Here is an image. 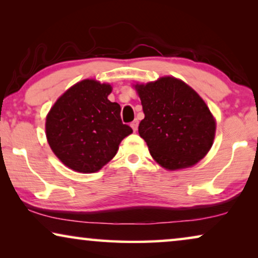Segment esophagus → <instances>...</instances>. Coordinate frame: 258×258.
I'll list each match as a JSON object with an SVG mask.
<instances>
[{
  "mask_svg": "<svg viewBox=\"0 0 258 258\" xmlns=\"http://www.w3.org/2000/svg\"><path fill=\"white\" fill-rule=\"evenodd\" d=\"M130 126H132L134 132H136L137 126H139V121H137V119H134V121H133L132 123H130Z\"/></svg>",
  "mask_w": 258,
  "mask_h": 258,
  "instance_id": "esophagus-1",
  "label": "esophagus"
}]
</instances>
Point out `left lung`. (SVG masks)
Segmentation results:
<instances>
[{"mask_svg":"<svg viewBox=\"0 0 258 258\" xmlns=\"http://www.w3.org/2000/svg\"><path fill=\"white\" fill-rule=\"evenodd\" d=\"M133 87L144 112L139 134L154 160L169 171L199 163L209 153L216 134V119L203 98L172 76Z\"/></svg>","mask_w":258,"mask_h":258,"instance_id":"1","label":"left lung"}]
</instances>
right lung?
I'll use <instances>...</instances> for the list:
<instances>
[{
  "label": "right lung",
  "instance_id": "add662e5",
  "mask_svg": "<svg viewBox=\"0 0 258 258\" xmlns=\"http://www.w3.org/2000/svg\"><path fill=\"white\" fill-rule=\"evenodd\" d=\"M111 84L86 79L66 90L45 117L49 147L66 167L96 172L110 162L119 143L133 133L123 124L121 107L108 96Z\"/></svg>",
  "mask_w": 258,
  "mask_h": 258
}]
</instances>
